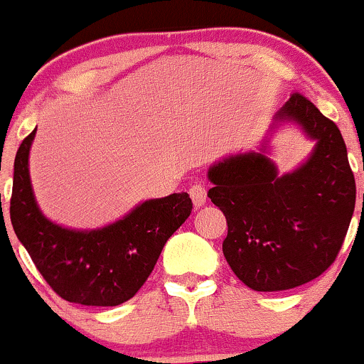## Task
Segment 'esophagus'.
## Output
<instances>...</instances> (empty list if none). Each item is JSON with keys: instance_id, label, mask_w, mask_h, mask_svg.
<instances>
[{"instance_id": "obj_1", "label": "esophagus", "mask_w": 364, "mask_h": 364, "mask_svg": "<svg viewBox=\"0 0 364 364\" xmlns=\"http://www.w3.org/2000/svg\"><path fill=\"white\" fill-rule=\"evenodd\" d=\"M189 194L196 208H199V206H203L206 203V187L203 186V183H194V186H191Z\"/></svg>"}]
</instances>
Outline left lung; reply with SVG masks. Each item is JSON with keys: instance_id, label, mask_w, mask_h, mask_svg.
<instances>
[{"instance_id": "1", "label": "left lung", "mask_w": 364, "mask_h": 364, "mask_svg": "<svg viewBox=\"0 0 364 364\" xmlns=\"http://www.w3.org/2000/svg\"><path fill=\"white\" fill-rule=\"evenodd\" d=\"M295 124L315 142L295 171L279 174L270 140ZM208 198L228 218L222 245L232 272L255 291H281L321 276L337 257L355 205V182L337 124L293 93L276 112L260 151L213 163Z\"/></svg>"}]
</instances>
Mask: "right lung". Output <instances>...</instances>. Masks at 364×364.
<instances>
[{
  "mask_svg": "<svg viewBox=\"0 0 364 364\" xmlns=\"http://www.w3.org/2000/svg\"><path fill=\"white\" fill-rule=\"evenodd\" d=\"M36 128L15 156L10 218L18 241L46 283L64 300L111 307L142 288L163 246L193 210L187 193L139 203L119 220L99 229H71L41 212L29 173Z\"/></svg>",
  "mask_w": 364,
  "mask_h": 364,
  "instance_id": "right-lung-1",
  "label": "right lung"
}]
</instances>
